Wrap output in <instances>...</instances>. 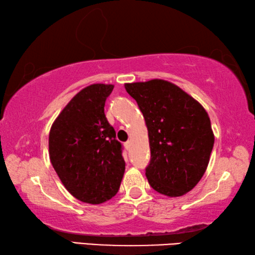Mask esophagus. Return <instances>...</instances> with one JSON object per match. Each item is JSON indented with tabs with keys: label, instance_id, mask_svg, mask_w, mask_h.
<instances>
[{
	"label": "esophagus",
	"instance_id": "esophagus-1",
	"mask_svg": "<svg viewBox=\"0 0 255 255\" xmlns=\"http://www.w3.org/2000/svg\"><path fill=\"white\" fill-rule=\"evenodd\" d=\"M125 147H126L127 149L130 147V141H126V143H125Z\"/></svg>",
	"mask_w": 255,
	"mask_h": 255
}]
</instances>
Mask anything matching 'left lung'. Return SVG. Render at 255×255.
<instances>
[{
	"instance_id": "8db88e82",
	"label": "left lung",
	"mask_w": 255,
	"mask_h": 255,
	"mask_svg": "<svg viewBox=\"0 0 255 255\" xmlns=\"http://www.w3.org/2000/svg\"><path fill=\"white\" fill-rule=\"evenodd\" d=\"M143 112L150 161L145 169L155 191L183 196L206 172L214 133L206 110L183 90L164 80L125 84Z\"/></svg>"
}]
</instances>
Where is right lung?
Segmentation results:
<instances>
[{
	"label": "right lung",
	"instance_id": "right-lung-1",
	"mask_svg": "<svg viewBox=\"0 0 255 255\" xmlns=\"http://www.w3.org/2000/svg\"><path fill=\"white\" fill-rule=\"evenodd\" d=\"M112 84H92L68 102L49 132V156L68 192L98 205L118 192L125 173L123 145L105 115Z\"/></svg>",
	"mask_w": 255,
	"mask_h": 255
}]
</instances>
